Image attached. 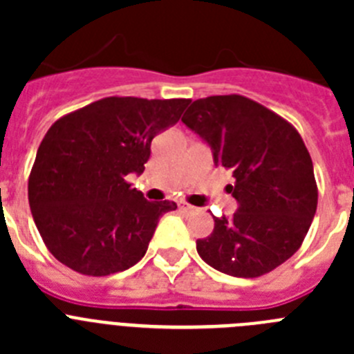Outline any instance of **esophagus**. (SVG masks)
<instances>
[{
  "label": "esophagus",
  "mask_w": 354,
  "mask_h": 354,
  "mask_svg": "<svg viewBox=\"0 0 354 354\" xmlns=\"http://www.w3.org/2000/svg\"><path fill=\"white\" fill-rule=\"evenodd\" d=\"M179 211L180 212H186V214H192V212H195L196 209L193 207V205H187V204H184V202H180V204H179Z\"/></svg>",
  "instance_id": "34e87169"
}]
</instances>
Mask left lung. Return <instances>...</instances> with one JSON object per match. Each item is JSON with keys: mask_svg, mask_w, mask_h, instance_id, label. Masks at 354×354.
I'll use <instances>...</instances> for the list:
<instances>
[{"mask_svg": "<svg viewBox=\"0 0 354 354\" xmlns=\"http://www.w3.org/2000/svg\"><path fill=\"white\" fill-rule=\"evenodd\" d=\"M183 122L211 145L216 167L232 171L239 209L214 218V230L196 241L211 268L257 278L292 257L315 209L312 158L292 124L245 95H211L193 102Z\"/></svg>", "mask_w": 354, "mask_h": 354, "instance_id": "left-lung-1", "label": "left lung"}]
</instances>
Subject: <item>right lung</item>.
<instances>
[{
  "mask_svg": "<svg viewBox=\"0 0 354 354\" xmlns=\"http://www.w3.org/2000/svg\"><path fill=\"white\" fill-rule=\"evenodd\" d=\"M189 99L104 97L49 127L28 179L44 245L88 277L129 270L145 255L170 200L149 202L127 175L143 174L150 143L177 124Z\"/></svg>",
  "mask_w": 354,
  "mask_h": 354,
  "instance_id": "1",
  "label": "right lung"
}]
</instances>
